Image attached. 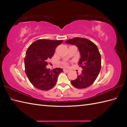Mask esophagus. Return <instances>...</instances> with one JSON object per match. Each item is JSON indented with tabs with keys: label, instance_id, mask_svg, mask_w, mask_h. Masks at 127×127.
Masks as SVG:
<instances>
[{
	"label": "esophagus",
	"instance_id": "obj_1",
	"mask_svg": "<svg viewBox=\"0 0 127 127\" xmlns=\"http://www.w3.org/2000/svg\"><path fill=\"white\" fill-rule=\"evenodd\" d=\"M63 71L64 72H69V70H67V69H63Z\"/></svg>",
	"mask_w": 127,
	"mask_h": 127
}]
</instances>
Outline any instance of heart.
<instances>
[{"mask_svg":"<svg viewBox=\"0 0 127 127\" xmlns=\"http://www.w3.org/2000/svg\"><path fill=\"white\" fill-rule=\"evenodd\" d=\"M64 65H67V64L66 63H64Z\"/></svg>","mask_w":127,"mask_h":127,"instance_id":"b5f03b06","label":"heart"}]
</instances>
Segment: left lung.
<instances>
[{
    "instance_id": "1",
    "label": "left lung",
    "mask_w": 127,
    "mask_h": 127,
    "mask_svg": "<svg viewBox=\"0 0 127 127\" xmlns=\"http://www.w3.org/2000/svg\"><path fill=\"white\" fill-rule=\"evenodd\" d=\"M77 47L81 54L78 64L83 70L75 80L71 81L73 87L84 89L92 84L101 68V57L97 46L86 38L76 37L65 41Z\"/></svg>"
}]
</instances>
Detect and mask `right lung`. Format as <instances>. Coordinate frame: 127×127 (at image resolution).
<instances>
[{
    "mask_svg": "<svg viewBox=\"0 0 127 127\" xmlns=\"http://www.w3.org/2000/svg\"><path fill=\"white\" fill-rule=\"evenodd\" d=\"M63 40L39 39L32 43L24 58L25 73L33 86L41 90H49L56 84L58 76L63 69L46 68L48 60L54 56L55 49Z\"/></svg>",
    "mask_w": 127,
    "mask_h": 127,
    "instance_id": "1",
    "label": "right lung"
}]
</instances>
